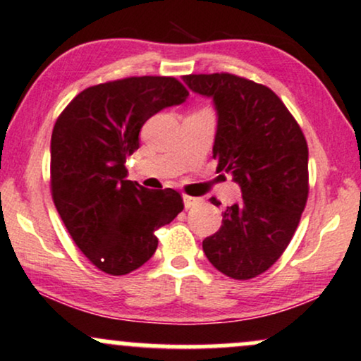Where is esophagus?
<instances>
[{
  "label": "esophagus",
  "instance_id": "34e87169",
  "mask_svg": "<svg viewBox=\"0 0 361 361\" xmlns=\"http://www.w3.org/2000/svg\"><path fill=\"white\" fill-rule=\"evenodd\" d=\"M184 206H185V209H189V207H192V206H195V204H197L199 201H201V199L199 197H190V195H184Z\"/></svg>",
  "mask_w": 361,
  "mask_h": 361
}]
</instances>
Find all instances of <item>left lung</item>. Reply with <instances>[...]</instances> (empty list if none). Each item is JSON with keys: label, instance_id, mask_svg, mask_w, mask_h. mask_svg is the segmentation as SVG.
<instances>
[{"label": "left lung", "instance_id": "left-lung-1", "mask_svg": "<svg viewBox=\"0 0 361 361\" xmlns=\"http://www.w3.org/2000/svg\"><path fill=\"white\" fill-rule=\"evenodd\" d=\"M194 93L217 114L212 157L229 172L243 199L222 212V226L202 241L207 259L234 279L269 269L284 249L308 199V145L300 126L271 88L231 73L185 75ZM212 204L217 206L216 199Z\"/></svg>", "mask_w": 361, "mask_h": 361}]
</instances>
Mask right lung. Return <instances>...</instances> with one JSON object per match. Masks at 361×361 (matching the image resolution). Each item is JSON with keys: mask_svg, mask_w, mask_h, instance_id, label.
I'll use <instances>...</instances> for the list:
<instances>
[{"mask_svg": "<svg viewBox=\"0 0 361 361\" xmlns=\"http://www.w3.org/2000/svg\"><path fill=\"white\" fill-rule=\"evenodd\" d=\"M172 77H130L85 88L51 133V195L65 228L92 264L112 276L140 268L157 249L155 231L184 209L173 189L127 180L126 160L152 115L184 104Z\"/></svg>", "mask_w": 361, "mask_h": 361, "instance_id": "1", "label": "right lung"}]
</instances>
